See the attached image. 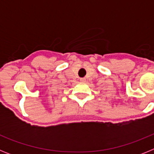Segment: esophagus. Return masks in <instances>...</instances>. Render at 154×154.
Segmentation results:
<instances>
[{
    "instance_id": "34e87169",
    "label": "esophagus",
    "mask_w": 154,
    "mask_h": 154,
    "mask_svg": "<svg viewBox=\"0 0 154 154\" xmlns=\"http://www.w3.org/2000/svg\"><path fill=\"white\" fill-rule=\"evenodd\" d=\"M80 81H81V82H85V78H81V79H80Z\"/></svg>"
}]
</instances>
